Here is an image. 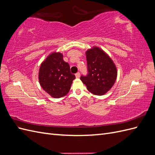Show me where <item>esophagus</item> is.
<instances>
[{
	"mask_svg": "<svg viewBox=\"0 0 155 155\" xmlns=\"http://www.w3.org/2000/svg\"><path fill=\"white\" fill-rule=\"evenodd\" d=\"M75 76H76V78H79V76H80V74H79V72H78V73H76V74H75Z\"/></svg>",
	"mask_w": 155,
	"mask_h": 155,
	"instance_id": "34e87169",
	"label": "esophagus"
}]
</instances>
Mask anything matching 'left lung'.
Masks as SVG:
<instances>
[{"instance_id": "1", "label": "left lung", "mask_w": 155, "mask_h": 155, "mask_svg": "<svg viewBox=\"0 0 155 155\" xmlns=\"http://www.w3.org/2000/svg\"><path fill=\"white\" fill-rule=\"evenodd\" d=\"M88 74L80 79L87 90L97 96L110 91L117 78V69L113 61L100 48L94 46L86 51Z\"/></svg>"}]
</instances>
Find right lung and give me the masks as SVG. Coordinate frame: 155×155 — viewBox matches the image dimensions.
<instances>
[{
	"instance_id": "add662e5",
	"label": "right lung",
	"mask_w": 155,
	"mask_h": 155,
	"mask_svg": "<svg viewBox=\"0 0 155 155\" xmlns=\"http://www.w3.org/2000/svg\"><path fill=\"white\" fill-rule=\"evenodd\" d=\"M63 58L60 52L51 53L41 63L39 68L40 85L54 98L67 95L76 78L70 72L68 63L64 61Z\"/></svg>"
}]
</instances>
